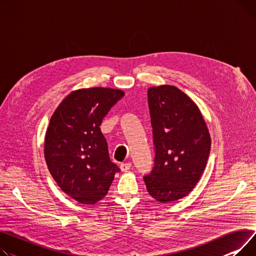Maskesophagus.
Returning a JSON list of instances; mask_svg holds the SVG:
<instances>
[{
  "instance_id": "esophagus-1",
  "label": "esophagus",
  "mask_w": 256,
  "mask_h": 256,
  "mask_svg": "<svg viewBox=\"0 0 256 256\" xmlns=\"http://www.w3.org/2000/svg\"><path fill=\"white\" fill-rule=\"evenodd\" d=\"M130 166H132L130 162H124V164H120V170H122V172H126V171H128V170L130 168Z\"/></svg>"
}]
</instances>
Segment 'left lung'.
Wrapping results in <instances>:
<instances>
[{"label":"left lung","mask_w":256,"mask_h":256,"mask_svg":"<svg viewBox=\"0 0 256 256\" xmlns=\"http://www.w3.org/2000/svg\"><path fill=\"white\" fill-rule=\"evenodd\" d=\"M154 166L144 176L149 194L166 204L188 194L206 168L211 138L194 102L172 85L148 90Z\"/></svg>","instance_id":"left-lung-1"}]
</instances>
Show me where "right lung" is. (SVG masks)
Segmentation results:
<instances>
[{
  "mask_svg": "<svg viewBox=\"0 0 256 256\" xmlns=\"http://www.w3.org/2000/svg\"><path fill=\"white\" fill-rule=\"evenodd\" d=\"M124 96L104 88L75 90L50 119L44 149L48 170L60 190L80 204L92 205L103 198L120 171L110 160L100 126Z\"/></svg>",
  "mask_w": 256,
  "mask_h": 256,
  "instance_id": "add662e5",
  "label": "right lung"
}]
</instances>
